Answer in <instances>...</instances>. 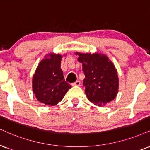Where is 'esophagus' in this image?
<instances>
[{"label": "esophagus", "mask_w": 150, "mask_h": 150, "mask_svg": "<svg viewBox=\"0 0 150 150\" xmlns=\"http://www.w3.org/2000/svg\"><path fill=\"white\" fill-rule=\"evenodd\" d=\"M80 84H81L80 81L77 80V81H75V82H74L72 85H73V86H80Z\"/></svg>", "instance_id": "obj_1"}]
</instances>
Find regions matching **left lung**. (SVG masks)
Here are the masks:
<instances>
[{"label": "left lung", "mask_w": 150, "mask_h": 150, "mask_svg": "<svg viewBox=\"0 0 150 150\" xmlns=\"http://www.w3.org/2000/svg\"><path fill=\"white\" fill-rule=\"evenodd\" d=\"M78 54L85 75L83 85L90 102L98 106L107 105L116 97L118 91V77L112 62L104 54Z\"/></svg>", "instance_id": "obj_1"}]
</instances>
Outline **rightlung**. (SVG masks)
<instances>
[{"label":"right lung","instance_id":"1","mask_svg":"<svg viewBox=\"0 0 150 150\" xmlns=\"http://www.w3.org/2000/svg\"><path fill=\"white\" fill-rule=\"evenodd\" d=\"M62 57L50 54L43 59L33 79V93L41 103L54 106L63 99L71 86L64 79L61 69Z\"/></svg>","mask_w":150,"mask_h":150}]
</instances>
